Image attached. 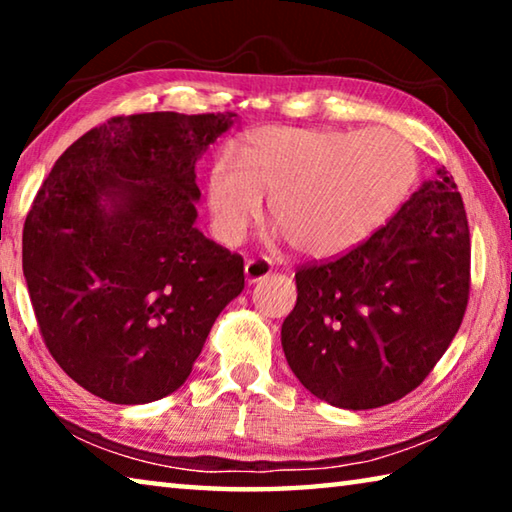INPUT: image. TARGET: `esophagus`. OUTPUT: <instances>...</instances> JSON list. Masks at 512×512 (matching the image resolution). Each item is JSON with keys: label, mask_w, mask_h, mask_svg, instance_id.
<instances>
[{"label": "esophagus", "mask_w": 512, "mask_h": 512, "mask_svg": "<svg viewBox=\"0 0 512 512\" xmlns=\"http://www.w3.org/2000/svg\"><path fill=\"white\" fill-rule=\"evenodd\" d=\"M271 271H273V264L268 262L266 257L248 259L246 266H244V273H246V282H248V284L264 280V277L271 275Z\"/></svg>", "instance_id": "obj_1"}]
</instances>
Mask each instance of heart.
Returning a JSON list of instances; mask_svg holds the SVG:
<instances>
[{
    "label": "heart",
    "instance_id": "b5f03b06",
    "mask_svg": "<svg viewBox=\"0 0 512 512\" xmlns=\"http://www.w3.org/2000/svg\"><path fill=\"white\" fill-rule=\"evenodd\" d=\"M418 176V153L388 128L268 126L250 133L239 158L221 153L207 180L212 228L237 244L250 221L271 216L309 257L343 255L391 216Z\"/></svg>",
    "mask_w": 512,
    "mask_h": 512
}]
</instances>
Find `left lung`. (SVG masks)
Wrapping results in <instances>:
<instances>
[{"instance_id": "1", "label": "left lung", "mask_w": 512, "mask_h": 512, "mask_svg": "<svg viewBox=\"0 0 512 512\" xmlns=\"http://www.w3.org/2000/svg\"><path fill=\"white\" fill-rule=\"evenodd\" d=\"M296 287L282 348L311 395L361 411L418 388L470 298V228L445 167L359 246L300 266Z\"/></svg>"}]
</instances>
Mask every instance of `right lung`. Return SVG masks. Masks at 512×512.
Masks as SVG:
<instances>
[{"label":"right lung","instance_id":"add662e5","mask_svg":"<svg viewBox=\"0 0 512 512\" xmlns=\"http://www.w3.org/2000/svg\"><path fill=\"white\" fill-rule=\"evenodd\" d=\"M235 112L112 117L60 155L24 221L42 339L76 384L146 404L185 384L244 257L196 228V160Z\"/></svg>","mask_w":512,"mask_h":512}]
</instances>
